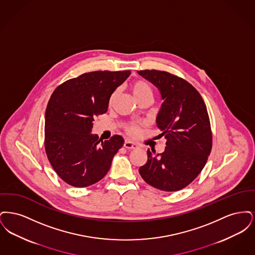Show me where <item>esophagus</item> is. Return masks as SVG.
Listing matches in <instances>:
<instances>
[{
	"label": "esophagus",
	"mask_w": 255,
	"mask_h": 255,
	"mask_svg": "<svg viewBox=\"0 0 255 255\" xmlns=\"http://www.w3.org/2000/svg\"><path fill=\"white\" fill-rule=\"evenodd\" d=\"M123 146L126 148V149H134V148H137V145L135 143H133L130 140H125Z\"/></svg>",
	"instance_id": "1"
}]
</instances>
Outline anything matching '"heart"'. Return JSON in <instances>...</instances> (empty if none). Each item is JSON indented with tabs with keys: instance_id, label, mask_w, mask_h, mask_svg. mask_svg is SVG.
I'll return each mask as SVG.
<instances>
[{
	"instance_id": "obj_1",
	"label": "heart",
	"mask_w": 255,
	"mask_h": 255,
	"mask_svg": "<svg viewBox=\"0 0 255 255\" xmlns=\"http://www.w3.org/2000/svg\"><path fill=\"white\" fill-rule=\"evenodd\" d=\"M132 92H133V96L135 98H138V97L145 96V95H151L152 96V94H153L150 85L148 83H146L145 81H142V80H137V81L133 82V85H132ZM114 98H115V95H113L110 98V103L113 102ZM126 130H127L128 133H131V134H135V133H138V128L134 125L128 126L126 128Z\"/></svg>"
}]
</instances>
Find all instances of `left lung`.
Instances as JSON below:
<instances>
[{
    "instance_id": "obj_1",
    "label": "left lung",
    "mask_w": 255,
    "mask_h": 255,
    "mask_svg": "<svg viewBox=\"0 0 255 255\" xmlns=\"http://www.w3.org/2000/svg\"><path fill=\"white\" fill-rule=\"evenodd\" d=\"M138 74L156 86L163 100L157 125L166 138L163 153L148 149L141 178L162 191H178L194 181L205 167L212 148V132L205 101L193 86L162 71Z\"/></svg>"
}]
</instances>
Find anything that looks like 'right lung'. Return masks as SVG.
<instances>
[{"instance_id":"right-lung-1","label":"right lung","mask_w":255,"mask_h":255,"mask_svg":"<svg viewBox=\"0 0 255 255\" xmlns=\"http://www.w3.org/2000/svg\"><path fill=\"white\" fill-rule=\"evenodd\" d=\"M130 71L86 73L58 86L46 109L45 150L52 168L74 187L100 181L124 139L115 134L102 141L91 133L93 122L108 110L110 97Z\"/></svg>"}]
</instances>
